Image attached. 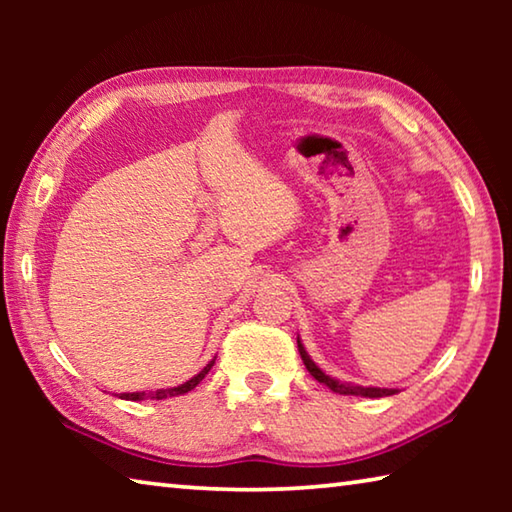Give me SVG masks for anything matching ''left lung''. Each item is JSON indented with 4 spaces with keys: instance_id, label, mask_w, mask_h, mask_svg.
I'll return each instance as SVG.
<instances>
[{
    "instance_id": "obj_1",
    "label": "left lung",
    "mask_w": 512,
    "mask_h": 512,
    "mask_svg": "<svg viewBox=\"0 0 512 512\" xmlns=\"http://www.w3.org/2000/svg\"><path fill=\"white\" fill-rule=\"evenodd\" d=\"M298 350H300V357L302 363H305L309 375L314 377L320 384H325L329 391L339 393V395H359V397H388V395H395L400 393L397 388H379V386H359V384H352V381H341V379H334L332 375H327L325 370L318 368V363L309 357V352L305 350V345H302L300 336H298Z\"/></svg>"
}]
</instances>
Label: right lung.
I'll use <instances>...</instances> for the list:
<instances>
[{
  "mask_svg": "<svg viewBox=\"0 0 512 512\" xmlns=\"http://www.w3.org/2000/svg\"><path fill=\"white\" fill-rule=\"evenodd\" d=\"M216 359V357H214ZM214 359L207 363V366L198 372V375H194L192 379H187L185 384L180 386H173V388H158V391H137V393H119L121 400H131V402H142V400H167V397H178V395H185L189 391H194V388L201 384V381L205 379L207 372L212 370L214 366Z\"/></svg>",
  "mask_w": 512,
  "mask_h": 512,
  "instance_id": "obj_1",
  "label": "right lung"
}]
</instances>
